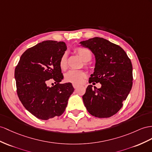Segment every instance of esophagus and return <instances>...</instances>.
<instances>
[{
    "instance_id": "obj_1",
    "label": "esophagus",
    "mask_w": 152,
    "mask_h": 152,
    "mask_svg": "<svg viewBox=\"0 0 152 152\" xmlns=\"http://www.w3.org/2000/svg\"><path fill=\"white\" fill-rule=\"evenodd\" d=\"M72 86H73V87L75 88H77V87H78V85H77V84H72Z\"/></svg>"
}]
</instances>
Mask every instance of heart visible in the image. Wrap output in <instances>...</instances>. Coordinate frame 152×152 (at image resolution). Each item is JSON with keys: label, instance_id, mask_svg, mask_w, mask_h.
<instances>
[{"label": "heart", "instance_id": "obj_1", "mask_svg": "<svg viewBox=\"0 0 152 152\" xmlns=\"http://www.w3.org/2000/svg\"><path fill=\"white\" fill-rule=\"evenodd\" d=\"M75 52L81 60L84 62L90 61L92 58L91 50L83 47H78L75 49ZM60 68L65 71L67 69V54L64 53L60 58L59 61ZM86 76V74L83 71H70L65 74L64 79L67 82L74 84H80Z\"/></svg>", "mask_w": 152, "mask_h": 152}]
</instances>
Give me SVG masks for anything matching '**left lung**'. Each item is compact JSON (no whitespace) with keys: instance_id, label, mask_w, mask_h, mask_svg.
<instances>
[{"instance_id":"1","label":"left lung","mask_w":152,"mask_h":152,"mask_svg":"<svg viewBox=\"0 0 152 152\" xmlns=\"http://www.w3.org/2000/svg\"><path fill=\"white\" fill-rule=\"evenodd\" d=\"M80 44L96 58L94 71L88 82L102 84L100 88L93 89L92 85L87 87L82 97L85 106L93 116L110 118L121 108L132 89V62L120 46L104 38L94 37Z\"/></svg>"}]
</instances>
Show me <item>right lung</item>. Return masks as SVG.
<instances>
[{
	"label": "right lung",
	"mask_w": 152,
	"mask_h": 152,
	"mask_svg": "<svg viewBox=\"0 0 152 152\" xmlns=\"http://www.w3.org/2000/svg\"><path fill=\"white\" fill-rule=\"evenodd\" d=\"M66 50L64 42L44 41L27 49L15 68L19 99L27 110L40 119L61 115L74 92L72 83H60L64 76L59 61ZM50 79L56 83L51 88L46 85Z\"/></svg>",
	"instance_id": "obj_1"
}]
</instances>
